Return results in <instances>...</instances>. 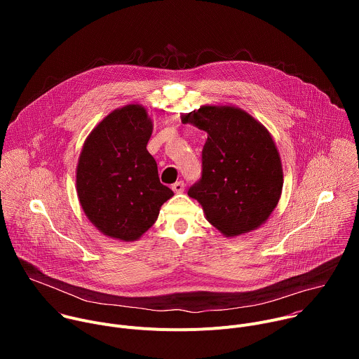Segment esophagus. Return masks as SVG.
<instances>
[{
  "mask_svg": "<svg viewBox=\"0 0 359 359\" xmlns=\"http://www.w3.org/2000/svg\"><path fill=\"white\" fill-rule=\"evenodd\" d=\"M172 190L175 193H183L184 191V183L183 182H176L175 184H172Z\"/></svg>",
  "mask_w": 359,
  "mask_h": 359,
  "instance_id": "34e87169",
  "label": "esophagus"
}]
</instances>
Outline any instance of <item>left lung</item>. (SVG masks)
<instances>
[{"label":"left lung","mask_w":359,"mask_h":359,"mask_svg":"<svg viewBox=\"0 0 359 359\" xmlns=\"http://www.w3.org/2000/svg\"><path fill=\"white\" fill-rule=\"evenodd\" d=\"M208 133L201 179L187 194L223 236L236 237L264 224L283 191V165L267 128L234 105H201L180 115Z\"/></svg>","instance_id":"1"}]
</instances>
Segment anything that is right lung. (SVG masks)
<instances>
[{
  "label": "right lung",
  "instance_id": "add662e5",
  "mask_svg": "<svg viewBox=\"0 0 359 359\" xmlns=\"http://www.w3.org/2000/svg\"><path fill=\"white\" fill-rule=\"evenodd\" d=\"M153 121L144 107L112 111L88 135L76 165V193L89 222L121 241L139 240L173 191L161 183L146 146Z\"/></svg>",
  "mask_w": 359,
  "mask_h": 359
}]
</instances>
